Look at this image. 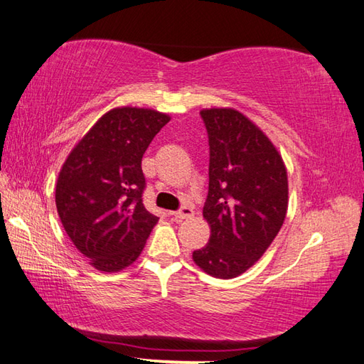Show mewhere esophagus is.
<instances>
[{
    "label": "esophagus",
    "mask_w": 364,
    "mask_h": 364,
    "mask_svg": "<svg viewBox=\"0 0 364 364\" xmlns=\"http://www.w3.org/2000/svg\"><path fill=\"white\" fill-rule=\"evenodd\" d=\"M174 216L176 221H183V220H188V218L193 216V208L191 207H182L179 210H176V212L171 213Z\"/></svg>",
    "instance_id": "esophagus-1"
}]
</instances>
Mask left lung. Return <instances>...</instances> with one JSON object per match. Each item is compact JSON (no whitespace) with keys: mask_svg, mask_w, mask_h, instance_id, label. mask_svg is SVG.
Instances as JSON below:
<instances>
[{"mask_svg":"<svg viewBox=\"0 0 364 364\" xmlns=\"http://www.w3.org/2000/svg\"><path fill=\"white\" fill-rule=\"evenodd\" d=\"M208 134V195L203 215L207 246L193 260L218 279H233L260 258L285 221L287 168L276 146L235 109H204Z\"/></svg>","mask_w":364,"mask_h":364,"instance_id":"left-lung-1","label":"left lung"}]
</instances>
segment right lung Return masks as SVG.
Segmentation results:
<instances>
[{
	"label": "right lung",
	"instance_id": "obj_1",
	"mask_svg": "<svg viewBox=\"0 0 364 364\" xmlns=\"http://www.w3.org/2000/svg\"><path fill=\"white\" fill-rule=\"evenodd\" d=\"M168 121L152 109H112L60 169L55 207L62 225L98 271L117 272L132 264L159 221L143 205L141 159Z\"/></svg>",
	"mask_w": 364,
	"mask_h": 364
}]
</instances>
